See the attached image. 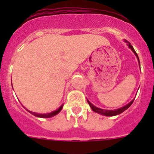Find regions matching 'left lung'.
Wrapping results in <instances>:
<instances>
[{
  "instance_id": "left-lung-1",
  "label": "left lung",
  "mask_w": 154,
  "mask_h": 154,
  "mask_svg": "<svg viewBox=\"0 0 154 154\" xmlns=\"http://www.w3.org/2000/svg\"><path fill=\"white\" fill-rule=\"evenodd\" d=\"M127 42V43H128L127 45L129 46V48H130V49H131L132 51H133V53H134V54H135V55H136V56H137V59H138V61H139V65H140V60H139L138 55H137V52H136V51H135V50H134V48H133V46H132L131 45H130V42ZM133 101H134V99H133V100H132V101L130 102V103H128L127 105L124 106H123V107H121V108L117 109L106 110V109H103L98 108V107L95 106L94 105H92V103H91L90 102H89V100H88V99H87V102H88V103H89V106H90L91 108H92V109L93 110L94 112H97V113H99V114H101V115L106 116H116V115H119V114L122 113V112H124L125 110L129 108V107H130L132 104H133Z\"/></svg>"
}]
</instances>
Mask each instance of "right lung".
I'll list each match as a JSON object with an SVG mask.
<instances>
[{"label":"right lung","mask_w":154,"mask_h":154,"mask_svg":"<svg viewBox=\"0 0 154 154\" xmlns=\"http://www.w3.org/2000/svg\"><path fill=\"white\" fill-rule=\"evenodd\" d=\"M62 107H63V105H62V106H61L59 107V108H58L57 110H55V111H53V112H49V113H45V114H40V113H37V112H31V111H29V110H28V111L30 112V113H31L32 115L35 116H37V117L49 118V117H52V116H54L57 115V114L60 112L61 110H62Z\"/></svg>","instance_id":"right-lung-1"}]
</instances>
